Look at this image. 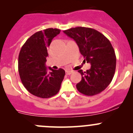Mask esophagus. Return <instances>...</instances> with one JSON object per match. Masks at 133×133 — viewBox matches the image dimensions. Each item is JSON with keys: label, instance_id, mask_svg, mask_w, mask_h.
Listing matches in <instances>:
<instances>
[{"label": "esophagus", "instance_id": "1", "mask_svg": "<svg viewBox=\"0 0 133 133\" xmlns=\"http://www.w3.org/2000/svg\"><path fill=\"white\" fill-rule=\"evenodd\" d=\"M73 73V71H69V70H67V71H65V73H66V75H71V74H72V73Z\"/></svg>", "mask_w": 133, "mask_h": 133}]
</instances>
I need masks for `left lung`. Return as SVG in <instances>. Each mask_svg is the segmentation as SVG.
<instances>
[{
	"label": "left lung",
	"mask_w": 133,
	"mask_h": 133,
	"mask_svg": "<svg viewBox=\"0 0 133 133\" xmlns=\"http://www.w3.org/2000/svg\"><path fill=\"white\" fill-rule=\"evenodd\" d=\"M63 32L76 42L85 62L91 65L86 71H78L82 80L76 85L78 91L87 96L103 91L112 81L116 69V55L110 41L89 28L76 27Z\"/></svg>",
	"instance_id": "1"
}]
</instances>
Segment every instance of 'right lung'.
I'll return each mask as SVG.
<instances>
[{"instance_id": "1", "label": "right lung", "mask_w": 133, "mask_h": 133, "mask_svg": "<svg viewBox=\"0 0 133 133\" xmlns=\"http://www.w3.org/2000/svg\"><path fill=\"white\" fill-rule=\"evenodd\" d=\"M57 28H48L31 36L22 45L18 55V73L25 89L31 94L42 98L57 95L65 76L63 69L54 70L45 67L48 56L47 48L60 33Z\"/></svg>"}]
</instances>
